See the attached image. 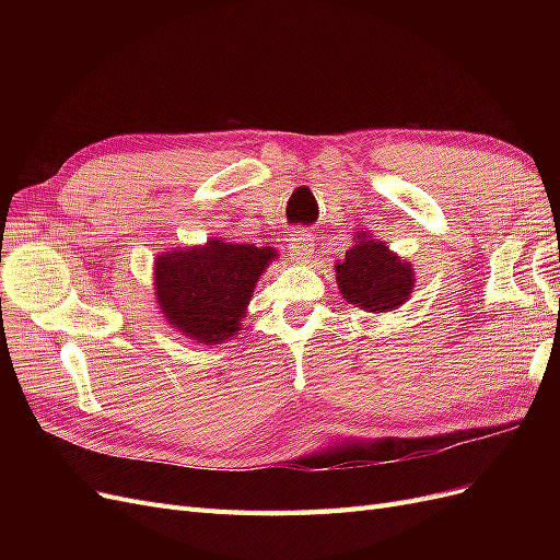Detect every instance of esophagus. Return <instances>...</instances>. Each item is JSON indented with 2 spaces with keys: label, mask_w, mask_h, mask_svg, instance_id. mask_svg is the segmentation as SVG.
Masks as SVG:
<instances>
[{
  "label": "esophagus",
  "mask_w": 560,
  "mask_h": 560,
  "mask_svg": "<svg viewBox=\"0 0 560 560\" xmlns=\"http://www.w3.org/2000/svg\"><path fill=\"white\" fill-rule=\"evenodd\" d=\"M292 259L296 264L308 261L313 257V243H311V233L306 229H299L292 233V243H290Z\"/></svg>",
  "instance_id": "esophagus-1"
}]
</instances>
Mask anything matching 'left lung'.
Instances as JSON below:
<instances>
[{
  "mask_svg": "<svg viewBox=\"0 0 560 560\" xmlns=\"http://www.w3.org/2000/svg\"><path fill=\"white\" fill-rule=\"evenodd\" d=\"M362 235H358V245L346 252V259L336 264L338 290L343 299L369 313L393 311L413 290L411 264L401 261L385 243Z\"/></svg>",
  "mask_w": 560,
  "mask_h": 560,
  "instance_id": "1",
  "label": "left lung"
}]
</instances>
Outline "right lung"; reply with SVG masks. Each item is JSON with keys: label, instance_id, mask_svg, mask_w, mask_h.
I'll list each match as a JSON object with an SVG mask.
<instances>
[{"label": "right lung", "instance_id": "obj_1", "mask_svg": "<svg viewBox=\"0 0 560 560\" xmlns=\"http://www.w3.org/2000/svg\"><path fill=\"white\" fill-rule=\"evenodd\" d=\"M276 257L270 247L224 241L165 252L154 268L161 311L171 325L198 343L229 341L241 329L261 270Z\"/></svg>", "mask_w": 560, "mask_h": 560}]
</instances>
